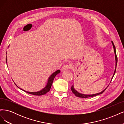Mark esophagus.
Instances as JSON below:
<instances>
[{"label": "esophagus", "mask_w": 124, "mask_h": 124, "mask_svg": "<svg viewBox=\"0 0 124 124\" xmlns=\"http://www.w3.org/2000/svg\"><path fill=\"white\" fill-rule=\"evenodd\" d=\"M70 68H71V67H70V65H64V66H63L62 67V71L67 70H68V69H70Z\"/></svg>", "instance_id": "obj_1"}]
</instances>
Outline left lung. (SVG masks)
Returning <instances> with one entry per match:
<instances>
[{
	"label": "left lung",
	"mask_w": 124,
	"mask_h": 124,
	"mask_svg": "<svg viewBox=\"0 0 124 124\" xmlns=\"http://www.w3.org/2000/svg\"><path fill=\"white\" fill-rule=\"evenodd\" d=\"M112 44H113V48H114V53H115V61H116L115 69V71H114V74H113V77H112V78H113V77L114 76V74L115 73V72H116V66H117V55H116V53L115 47L114 44V43L113 42V41H112ZM106 89L103 90L102 92H101L100 93H96V94H93V95H84V94H82V93H80L76 91V90L74 88L73 85L72 86H71V91H72V93L75 95V96H76L77 97H80V98H88V97H93V96H97V95H99L100 94H101V93H102L105 91V90H106Z\"/></svg>",
	"instance_id": "left-lung-1"
}]
</instances>
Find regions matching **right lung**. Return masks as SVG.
Wrapping results in <instances>:
<instances>
[{
    "label": "right lung",
    "instance_id": "add662e5",
    "mask_svg": "<svg viewBox=\"0 0 124 124\" xmlns=\"http://www.w3.org/2000/svg\"><path fill=\"white\" fill-rule=\"evenodd\" d=\"M6 62H7V58H6ZM60 71H60L59 70H57V71H56L55 72H54L53 73H52L51 75V76L49 77V78H48L47 83L46 87H45L43 89H42V90H41V91H40L39 92H26V91H24V90H23L22 89H21L23 90V91H24V92H26V93H30V94L36 95V96H41V95H43L44 94H46V93H47V92L50 91V90L51 87V86L52 85V83H53V80L54 79L55 76L57 74L60 73Z\"/></svg>",
    "mask_w": 124,
    "mask_h": 124
}]
</instances>
